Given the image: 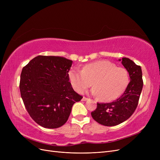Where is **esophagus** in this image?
I'll list each match as a JSON object with an SVG mask.
<instances>
[{
    "instance_id": "34e87169",
    "label": "esophagus",
    "mask_w": 160,
    "mask_h": 160,
    "mask_svg": "<svg viewBox=\"0 0 160 160\" xmlns=\"http://www.w3.org/2000/svg\"><path fill=\"white\" fill-rule=\"evenodd\" d=\"M86 100H88V98H85V97H83V98H82V101H86Z\"/></svg>"
}]
</instances>
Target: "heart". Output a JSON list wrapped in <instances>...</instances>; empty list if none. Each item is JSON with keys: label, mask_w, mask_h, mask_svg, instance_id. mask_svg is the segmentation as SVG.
Returning <instances> with one entry per match:
<instances>
[{"label": "heart", "mask_w": 160, "mask_h": 160, "mask_svg": "<svg viewBox=\"0 0 160 160\" xmlns=\"http://www.w3.org/2000/svg\"><path fill=\"white\" fill-rule=\"evenodd\" d=\"M71 85L77 92L83 93L92 85V93L103 101H113L123 93L129 82L128 70L118 67L107 60H99L85 65L82 71L73 67L69 72Z\"/></svg>", "instance_id": "obj_1"}]
</instances>
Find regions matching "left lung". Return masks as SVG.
Segmentation results:
<instances>
[{"instance_id": "1", "label": "left lung", "mask_w": 160, "mask_h": 160, "mask_svg": "<svg viewBox=\"0 0 160 160\" xmlns=\"http://www.w3.org/2000/svg\"><path fill=\"white\" fill-rule=\"evenodd\" d=\"M122 63L130 77L126 89L113 102L98 103L96 109L91 112L93 119L105 126H115L129 119L138 107L142 91L143 82L141 67L125 57L122 58Z\"/></svg>"}]
</instances>
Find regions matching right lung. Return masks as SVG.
I'll return each instance as SVG.
<instances>
[{"label":"right lung","mask_w":160,"mask_h":160,"mask_svg":"<svg viewBox=\"0 0 160 160\" xmlns=\"http://www.w3.org/2000/svg\"><path fill=\"white\" fill-rule=\"evenodd\" d=\"M72 63L64 57L38 55L22 68L21 98L31 118L43 128L63 125L72 105L83 98L69 81Z\"/></svg>","instance_id":"add662e5"}]
</instances>
